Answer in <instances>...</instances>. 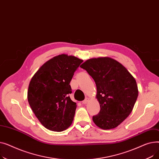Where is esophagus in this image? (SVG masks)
<instances>
[{
  "mask_svg": "<svg viewBox=\"0 0 159 159\" xmlns=\"http://www.w3.org/2000/svg\"><path fill=\"white\" fill-rule=\"evenodd\" d=\"M89 98H86L84 100V101H82V104H86L88 101H89Z\"/></svg>",
  "mask_w": 159,
  "mask_h": 159,
  "instance_id": "esophagus-1",
  "label": "esophagus"
}]
</instances>
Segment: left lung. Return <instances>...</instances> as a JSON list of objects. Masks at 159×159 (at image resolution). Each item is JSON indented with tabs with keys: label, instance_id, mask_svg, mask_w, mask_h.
I'll return each mask as SVG.
<instances>
[{
	"label": "left lung",
	"instance_id": "8db88e82",
	"mask_svg": "<svg viewBox=\"0 0 159 159\" xmlns=\"http://www.w3.org/2000/svg\"><path fill=\"white\" fill-rule=\"evenodd\" d=\"M80 68L86 70L97 86V98L101 110L93 116L98 127L110 129L126 119L138 97L137 82L120 62L110 57L90 58Z\"/></svg>",
	"mask_w": 159,
	"mask_h": 159
}]
</instances>
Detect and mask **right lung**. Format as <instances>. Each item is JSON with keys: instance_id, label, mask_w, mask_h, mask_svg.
<instances>
[{"instance_id": "obj_1", "label": "right lung", "mask_w": 159, "mask_h": 159, "mask_svg": "<svg viewBox=\"0 0 159 159\" xmlns=\"http://www.w3.org/2000/svg\"><path fill=\"white\" fill-rule=\"evenodd\" d=\"M82 60L65 54L54 57L32 77L28 101L38 120L48 129L62 131L71 126L77 104L70 83Z\"/></svg>"}]
</instances>
